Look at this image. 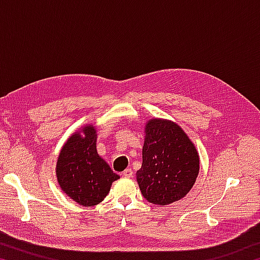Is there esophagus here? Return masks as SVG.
Returning <instances> with one entry per match:
<instances>
[{
  "mask_svg": "<svg viewBox=\"0 0 260 260\" xmlns=\"http://www.w3.org/2000/svg\"><path fill=\"white\" fill-rule=\"evenodd\" d=\"M122 175H124L125 178H132L133 177V171H132V169H126L124 172H122Z\"/></svg>",
  "mask_w": 260,
  "mask_h": 260,
  "instance_id": "obj_1",
  "label": "esophagus"
}]
</instances>
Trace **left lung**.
<instances>
[{
  "label": "left lung",
  "instance_id": "obj_1",
  "mask_svg": "<svg viewBox=\"0 0 260 260\" xmlns=\"http://www.w3.org/2000/svg\"><path fill=\"white\" fill-rule=\"evenodd\" d=\"M199 171V153L181 127L164 119L148 121L142 166L136 172L144 199L156 205L181 200L195 183Z\"/></svg>",
  "mask_w": 260,
  "mask_h": 260
}]
</instances>
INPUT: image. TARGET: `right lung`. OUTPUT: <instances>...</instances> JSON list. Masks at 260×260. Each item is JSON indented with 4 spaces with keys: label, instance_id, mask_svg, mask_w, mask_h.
<instances>
[{
    "label": "right lung",
    "instance_id": "right-lung-1",
    "mask_svg": "<svg viewBox=\"0 0 260 260\" xmlns=\"http://www.w3.org/2000/svg\"><path fill=\"white\" fill-rule=\"evenodd\" d=\"M81 133L73 134L61 148L56 174L69 197L80 205L93 206L107 197L119 175L99 156L94 127L85 126Z\"/></svg>",
    "mask_w": 260,
    "mask_h": 260
}]
</instances>
